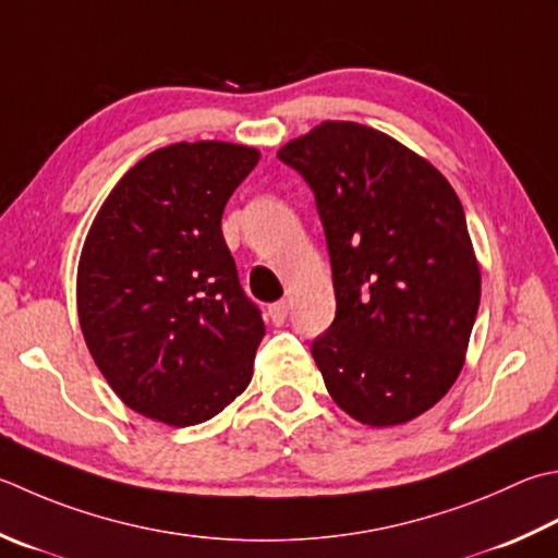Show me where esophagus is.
Returning a JSON list of instances; mask_svg holds the SVG:
<instances>
[{"mask_svg": "<svg viewBox=\"0 0 558 558\" xmlns=\"http://www.w3.org/2000/svg\"><path fill=\"white\" fill-rule=\"evenodd\" d=\"M288 314H290V302H288V300H280V302L270 304V307H268V316H270V322L276 324V326H282V324H286Z\"/></svg>", "mask_w": 558, "mask_h": 558, "instance_id": "34e87169", "label": "esophagus"}]
</instances>
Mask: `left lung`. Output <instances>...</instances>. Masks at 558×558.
<instances>
[{
	"instance_id": "left-lung-1",
	"label": "left lung",
	"mask_w": 558,
	"mask_h": 558,
	"mask_svg": "<svg viewBox=\"0 0 558 558\" xmlns=\"http://www.w3.org/2000/svg\"><path fill=\"white\" fill-rule=\"evenodd\" d=\"M310 183L331 256L336 319L312 355L331 399L369 428L433 409L460 377L482 270L454 189L401 142L324 120L282 145Z\"/></svg>"
}]
</instances>
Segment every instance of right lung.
<instances>
[{
  "label": "right lung",
  "mask_w": 558,
  "mask_h": 558,
  "mask_svg": "<svg viewBox=\"0 0 558 558\" xmlns=\"http://www.w3.org/2000/svg\"><path fill=\"white\" fill-rule=\"evenodd\" d=\"M258 159L220 140L155 149L113 185L84 239L86 348L118 399L151 421H210L254 375L266 326L239 286L222 213Z\"/></svg>",
  "instance_id": "right-lung-1"
}]
</instances>
